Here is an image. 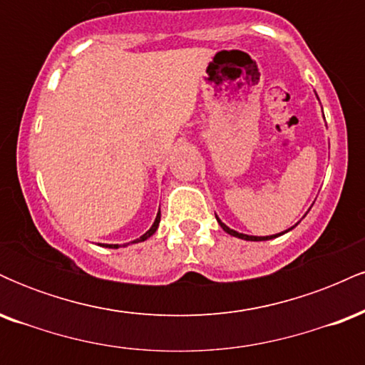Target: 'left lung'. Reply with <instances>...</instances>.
<instances>
[{"label":"left lung","instance_id":"left-lung-1","mask_svg":"<svg viewBox=\"0 0 365 365\" xmlns=\"http://www.w3.org/2000/svg\"><path fill=\"white\" fill-rule=\"evenodd\" d=\"M216 220H217V223H220V226L221 228L225 230L226 233H230V235L232 237H237V238H242V240H249V242H262V240H273V238H276V237H279V235H283V233H287V232H290V230H293V226L292 228H288V230H284V232H282V233H276V235H269V237H254V235H245V233H238V232H235V230H232L230 228V226H226L223 221L220 220V217L216 216Z\"/></svg>","mask_w":365,"mask_h":365}]
</instances>
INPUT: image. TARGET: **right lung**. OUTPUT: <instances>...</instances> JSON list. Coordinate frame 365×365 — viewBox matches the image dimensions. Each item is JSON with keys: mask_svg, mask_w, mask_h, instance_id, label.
I'll use <instances>...</instances> for the list:
<instances>
[{"mask_svg": "<svg viewBox=\"0 0 365 365\" xmlns=\"http://www.w3.org/2000/svg\"><path fill=\"white\" fill-rule=\"evenodd\" d=\"M159 221H161V211H158V215H156V220H154L153 226H150V228L148 230V232L144 233V235H140L139 238H135V240L128 242V244H123V245H118V244H104L103 247H110V249H118V247H127V245H132V244H139V242H144V240H148L149 237H153L154 233H156V230H158V226H159Z\"/></svg>", "mask_w": 365, "mask_h": 365, "instance_id": "right-lung-1", "label": "right lung"}]
</instances>
